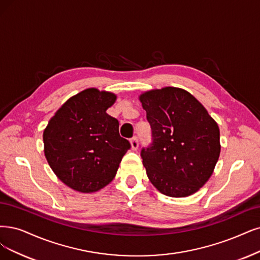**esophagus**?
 I'll return each instance as SVG.
<instances>
[{"mask_svg": "<svg viewBox=\"0 0 260 260\" xmlns=\"http://www.w3.org/2000/svg\"><path fill=\"white\" fill-rule=\"evenodd\" d=\"M131 146L133 150H137L138 149V138L137 137H133L131 139Z\"/></svg>", "mask_w": 260, "mask_h": 260, "instance_id": "34e87169", "label": "esophagus"}]
</instances>
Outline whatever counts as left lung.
Here are the masks:
<instances>
[{
    "label": "left lung",
    "instance_id": "obj_1",
    "mask_svg": "<svg viewBox=\"0 0 260 260\" xmlns=\"http://www.w3.org/2000/svg\"><path fill=\"white\" fill-rule=\"evenodd\" d=\"M152 132L140 155L151 183L169 197H186L205 185L217 162L219 128L185 90L166 86L139 96Z\"/></svg>",
    "mask_w": 260,
    "mask_h": 260
}]
</instances>
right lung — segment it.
<instances>
[{"mask_svg":"<svg viewBox=\"0 0 260 260\" xmlns=\"http://www.w3.org/2000/svg\"><path fill=\"white\" fill-rule=\"evenodd\" d=\"M117 96L86 89L66 101L44 131V152L56 177L81 193L109 184L117 174L128 140L119 121L106 112Z\"/></svg>","mask_w":260,"mask_h":260,"instance_id":"add662e5","label":"right lung"}]
</instances>
